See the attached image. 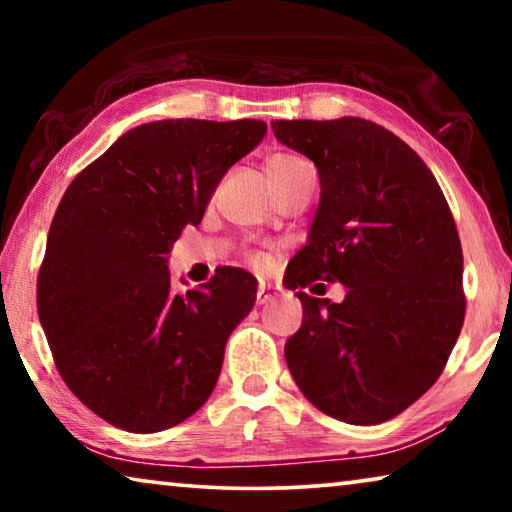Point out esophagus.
Segmentation results:
<instances>
[{"instance_id":"1","label":"esophagus","mask_w":512,"mask_h":512,"mask_svg":"<svg viewBox=\"0 0 512 512\" xmlns=\"http://www.w3.org/2000/svg\"><path fill=\"white\" fill-rule=\"evenodd\" d=\"M282 296V289L271 282H259L257 287V305H266V302H273Z\"/></svg>"}]
</instances>
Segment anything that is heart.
Here are the masks:
<instances>
[{"mask_svg": "<svg viewBox=\"0 0 512 512\" xmlns=\"http://www.w3.org/2000/svg\"><path fill=\"white\" fill-rule=\"evenodd\" d=\"M302 167H309V164L298 158V155H291V153H280V155H273L271 160H268V178H271V183L277 185L282 183V180H287L293 171H298ZM250 262H253L257 268H266L268 266V257L264 253H255L250 257Z\"/></svg>", "mask_w": 512, "mask_h": 512, "instance_id": "heart-1", "label": "heart"}]
</instances>
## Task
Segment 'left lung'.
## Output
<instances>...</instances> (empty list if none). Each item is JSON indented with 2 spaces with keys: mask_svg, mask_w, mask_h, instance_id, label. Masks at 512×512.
I'll return each instance as SVG.
<instances>
[{
  "mask_svg": "<svg viewBox=\"0 0 512 512\" xmlns=\"http://www.w3.org/2000/svg\"><path fill=\"white\" fill-rule=\"evenodd\" d=\"M275 137L316 164L320 203L287 289L302 325L284 345L307 400L350 424H379L436 384L465 318L463 250L427 164L375 121H271ZM341 281L343 303L311 299Z\"/></svg>",
  "mask_w": 512,
  "mask_h": 512,
  "instance_id": "1",
  "label": "left lung"
}]
</instances>
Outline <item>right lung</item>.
Segmentation results:
<instances>
[{
    "label": "right lung",
    "mask_w": 512,
    "mask_h": 512,
    "mask_svg": "<svg viewBox=\"0 0 512 512\" xmlns=\"http://www.w3.org/2000/svg\"><path fill=\"white\" fill-rule=\"evenodd\" d=\"M264 135L259 119L151 121L67 187L40 264L38 316L69 391L112 427H176L212 395L257 280L230 266L180 296L167 255Z\"/></svg>",
    "instance_id": "1"
}]
</instances>
